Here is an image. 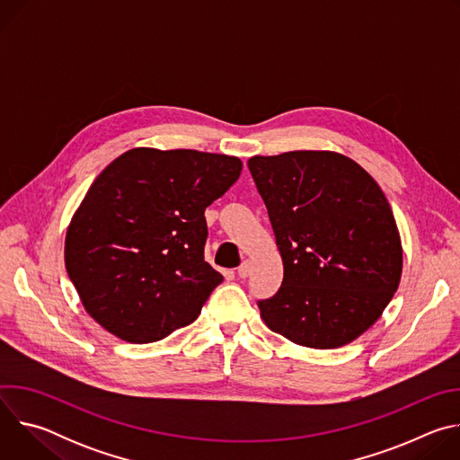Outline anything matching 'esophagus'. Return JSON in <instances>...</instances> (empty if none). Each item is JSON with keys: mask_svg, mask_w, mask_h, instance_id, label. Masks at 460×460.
Listing matches in <instances>:
<instances>
[{"mask_svg": "<svg viewBox=\"0 0 460 460\" xmlns=\"http://www.w3.org/2000/svg\"><path fill=\"white\" fill-rule=\"evenodd\" d=\"M251 268H252V264H251V260H243L242 261V266L238 268V277L240 279H245V277H249V273H251Z\"/></svg>", "mask_w": 460, "mask_h": 460, "instance_id": "esophagus-1", "label": "esophagus"}]
</instances>
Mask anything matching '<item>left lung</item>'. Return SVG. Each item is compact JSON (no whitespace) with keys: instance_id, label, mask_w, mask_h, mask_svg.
I'll use <instances>...</instances> for the list:
<instances>
[{"instance_id":"1","label":"left lung","mask_w":460,"mask_h":460,"mask_svg":"<svg viewBox=\"0 0 460 460\" xmlns=\"http://www.w3.org/2000/svg\"><path fill=\"white\" fill-rule=\"evenodd\" d=\"M270 213L284 280L260 300L271 332L342 348L380 318L402 277V242L385 194L335 151H289L247 162Z\"/></svg>"}]
</instances>
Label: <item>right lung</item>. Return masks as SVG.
<instances>
[{
  "label": "right lung",
  "mask_w": 460,
  "mask_h": 460,
  "mask_svg": "<svg viewBox=\"0 0 460 460\" xmlns=\"http://www.w3.org/2000/svg\"><path fill=\"white\" fill-rule=\"evenodd\" d=\"M240 171L236 156L135 147L98 174L63 254L85 311L105 332L146 344L199 318L224 280L204 260V213Z\"/></svg>",
  "instance_id": "add662e5"
}]
</instances>
